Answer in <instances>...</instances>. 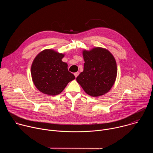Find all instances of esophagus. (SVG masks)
<instances>
[{"label": "esophagus", "instance_id": "obj_1", "mask_svg": "<svg viewBox=\"0 0 153 153\" xmlns=\"http://www.w3.org/2000/svg\"><path fill=\"white\" fill-rule=\"evenodd\" d=\"M74 76H75V77H76V78L79 76V72H76V73H75L74 74Z\"/></svg>", "mask_w": 153, "mask_h": 153}]
</instances>
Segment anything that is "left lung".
<instances>
[{
    "label": "left lung",
    "mask_w": 153,
    "mask_h": 153,
    "mask_svg": "<svg viewBox=\"0 0 153 153\" xmlns=\"http://www.w3.org/2000/svg\"><path fill=\"white\" fill-rule=\"evenodd\" d=\"M83 71L76 78L84 91L93 97L105 94L111 90L117 76V64L108 50L96 47L83 51Z\"/></svg>",
    "instance_id": "obj_1"
}]
</instances>
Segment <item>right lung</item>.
Listing matches in <instances>:
<instances>
[{
	"label": "right lung",
	"mask_w": 153,
	"mask_h": 153,
	"mask_svg": "<svg viewBox=\"0 0 153 153\" xmlns=\"http://www.w3.org/2000/svg\"><path fill=\"white\" fill-rule=\"evenodd\" d=\"M64 54L47 49L39 53L34 59L31 73L33 82L42 93L56 96L65 89L67 84L75 79L68 71V65L62 61Z\"/></svg>",
	"instance_id": "obj_1"
}]
</instances>
